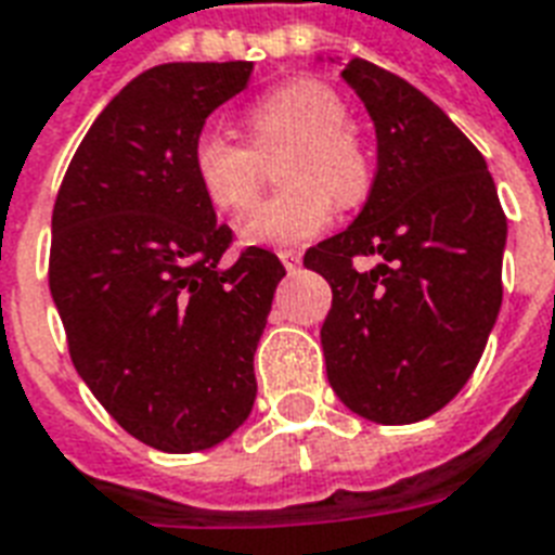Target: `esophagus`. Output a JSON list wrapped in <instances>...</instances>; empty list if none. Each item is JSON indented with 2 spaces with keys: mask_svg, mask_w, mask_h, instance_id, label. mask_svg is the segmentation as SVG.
I'll return each instance as SVG.
<instances>
[{
  "mask_svg": "<svg viewBox=\"0 0 555 555\" xmlns=\"http://www.w3.org/2000/svg\"><path fill=\"white\" fill-rule=\"evenodd\" d=\"M278 257H281V263L286 266V272H295V269L300 266L298 248H281V251H278Z\"/></svg>",
  "mask_w": 555,
  "mask_h": 555,
  "instance_id": "1",
  "label": "esophagus"
}]
</instances>
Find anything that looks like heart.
I'll return each mask as SVG.
<instances>
[{"instance_id": "1", "label": "heart", "mask_w": 555, "mask_h": 555, "mask_svg": "<svg viewBox=\"0 0 555 555\" xmlns=\"http://www.w3.org/2000/svg\"><path fill=\"white\" fill-rule=\"evenodd\" d=\"M248 144L225 132L202 130L191 162L196 182L222 214L240 217L255 208L263 158H278L286 188L260 205L243 225L257 246H298L330 225L336 202L353 208L367 199L373 156L359 135L347 103L315 77H295L260 94L246 109Z\"/></svg>"}]
</instances>
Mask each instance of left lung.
Masks as SVG:
<instances>
[{
    "instance_id": "left-lung-1",
    "label": "left lung",
    "mask_w": 555,
    "mask_h": 555,
    "mask_svg": "<svg viewBox=\"0 0 555 555\" xmlns=\"http://www.w3.org/2000/svg\"><path fill=\"white\" fill-rule=\"evenodd\" d=\"M376 127L371 196L304 266L333 289L321 326L326 379L350 411L420 423L469 382L495 326L506 217L487 162L420 89L371 60L341 72ZM356 256H379L359 273Z\"/></svg>"
}]
</instances>
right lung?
<instances>
[{
    "instance_id": "1",
    "label": "right lung",
    "mask_w": 555,
    "mask_h": 555,
    "mask_svg": "<svg viewBox=\"0 0 555 555\" xmlns=\"http://www.w3.org/2000/svg\"><path fill=\"white\" fill-rule=\"evenodd\" d=\"M251 63H165L106 103L51 214L49 286L68 356L115 423L158 452L210 449L257 397L255 350L286 274L266 248L234 263L191 150Z\"/></svg>"
}]
</instances>
